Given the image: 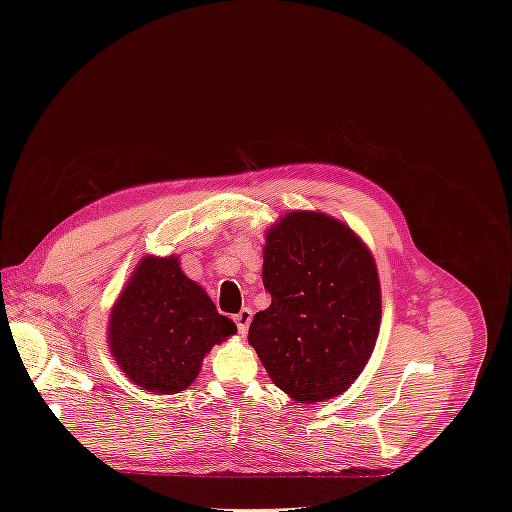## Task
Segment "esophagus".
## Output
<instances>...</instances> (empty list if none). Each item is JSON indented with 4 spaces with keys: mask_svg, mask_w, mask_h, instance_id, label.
Masks as SVG:
<instances>
[{
    "mask_svg": "<svg viewBox=\"0 0 512 512\" xmlns=\"http://www.w3.org/2000/svg\"><path fill=\"white\" fill-rule=\"evenodd\" d=\"M235 322H237V329H239V333H241V335H245V333H247V329H250V322H252V309L243 307L241 312L235 316Z\"/></svg>",
    "mask_w": 512,
    "mask_h": 512,
    "instance_id": "obj_1",
    "label": "esophagus"
}]
</instances>
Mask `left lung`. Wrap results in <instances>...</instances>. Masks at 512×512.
Returning <instances> with one entry per match:
<instances>
[{
  "mask_svg": "<svg viewBox=\"0 0 512 512\" xmlns=\"http://www.w3.org/2000/svg\"><path fill=\"white\" fill-rule=\"evenodd\" d=\"M262 256L271 305L254 316L247 342L297 404L342 395L380 331L374 256L350 226L320 211L282 215L267 230Z\"/></svg>",
  "mask_w": 512,
  "mask_h": 512,
  "instance_id": "left-lung-1",
  "label": "left lung"
}]
</instances>
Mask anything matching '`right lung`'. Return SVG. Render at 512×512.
<instances>
[{
	"label": "right lung",
	"instance_id": "obj_1",
	"mask_svg": "<svg viewBox=\"0 0 512 512\" xmlns=\"http://www.w3.org/2000/svg\"><path fill=\"white\" fill-rule=\"evenodd\" d=\"M235 333L177 256H145L111 309L108 348L143 391L175 395L196 380L207 352Z\"/></svg>",
	"mask_w": 512,
	"mask_h": 512
}]
</instances>
